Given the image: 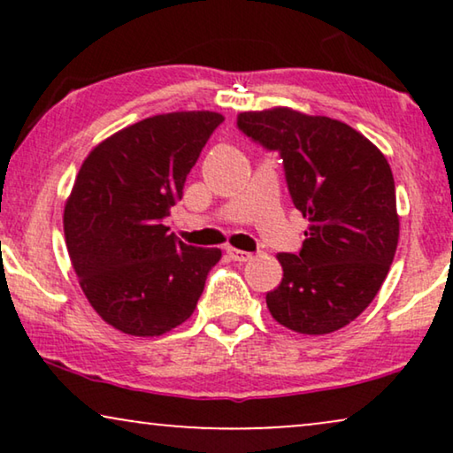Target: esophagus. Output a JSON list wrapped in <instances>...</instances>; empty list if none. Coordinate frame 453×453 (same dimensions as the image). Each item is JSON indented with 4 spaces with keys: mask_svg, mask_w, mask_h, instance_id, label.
Returning <instances> with one entry per match:
<instances>
[{
    "mask_svg": "<svg viewBox=\"0 0 453 453\" xmlns=\"http://www.w3.org/2000/svg\"><path fill=\"white\" fill-rule=\"evenodd\" d=\"M226 253H228V257L233 259V262H239V264H243V262H250V259H251V253H247V251H241V250H234V247H228Z\"/></svg>",
    "mask_w": 453,
    "mask_h": 453,
    "instance_id": "obj_1",
    "label": "esophagus"
}]
</instances>
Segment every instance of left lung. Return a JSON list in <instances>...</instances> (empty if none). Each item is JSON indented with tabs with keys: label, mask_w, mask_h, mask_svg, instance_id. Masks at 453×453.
<instances>
[{
	"label": "left lung",
	"mask_w": 453,
	"mask_h": 453,
	"mask_svg": "<svg viewBox=\"0 0 453 453\" xmlns=\"http://www.w3.org/2000/svg\"><path fill=\"white\" fill-rule=\"evenodd\" d=\"M237 127L280 154L295 208L309 220L301 251L278 253L284 276L265 295L272 318L311 336L349 326L375 299L398 247L386 157L346 123L288 107L247 111Z\"/></svg>",
	"instance_id": "obj_1"
}]
</instances>
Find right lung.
Wrapping results in <instances>:
<instances>
[{"label": "right lung", "mask_w": 453, "mask_h": 453, "mask_svg": "<svg viewBox=\"0 0 453 453\" xmlns=\"http://www.w3.org/2000/svg\"><path fill=\"white\" fill-rule=\"evenodd\" d=\"M222 121L212 111L148 117L80 166L64 210L65 245L86 299L115 330L160 336L194 313L222 253L185 245L163 219Z\"/></svg>", "instance_id": "right-lung-1"}]
</instances>
